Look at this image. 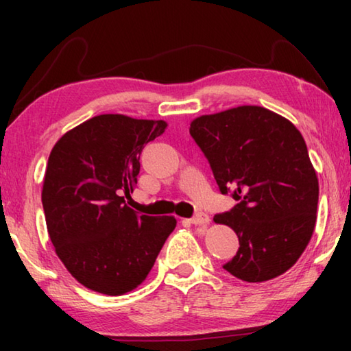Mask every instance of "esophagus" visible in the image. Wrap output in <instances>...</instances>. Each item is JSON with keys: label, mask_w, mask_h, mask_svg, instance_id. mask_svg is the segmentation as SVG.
<instances>
[{"label": "esophagus", "mask_w": 351, "mask_h": 351, "mask_svg": "<svg viewBox=\"0 0 351 351\" xmlns=\"http://www.w3.org/2000/svg\"><path fill=\"white\" fill-rule=\"evenodd\" d=\"M197 217H199V213H197Z\"/></svg>", "instance_id": "obj_1"}]
</instances>
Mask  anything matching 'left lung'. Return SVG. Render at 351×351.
Returning a JSON list of instances; mask_svg holds the SVG:
<instances>
[{
  "instance_id": "obj_1",
  "label": "left lung",
  "mask_w": 351,
  "mask_h": 351,
  "mask_svg": "<svg viewBox=\"0 0 351 351\" xmlns=\"http://www.w3.org/2000/svg\"><path fill=\"white\" fill-rule=\"evenodd\" d=\"M164 121L100 114L58 139L41 190L47 234L77 282L106 295L145 280L176 219L132 198L148 142Z\"/></svg>"
}]
</instances>
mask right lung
I'll use <instances>...</instances> for the list:
<instances>
[{"mask_svg": "<svg viewBox=\"0 0 351 351\" xmlns=\"http://www.w3.org/2000/svg\"><path fill=\"white\" fill-rule=\"evenodd\" d=\"M219 192L235 206L219 215L239 237L223 268L245 282L287 272L311 240L319 181L306 144L293 123L261 106L243 105L190 123Z\"/></svg>", "mask_w": 351, "mask_h": 351, "instance_id": "obj_1", "label": "right lung"}]
</instances>
